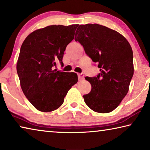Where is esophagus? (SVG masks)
<instances>
[{"mask_svg": "<svg viewBox=\"0 0 150 150\" xmlns=\"http://www.w3.org/2000/svg\"><path fill=\"white\" fill-rule=\"evenodd\" d=\"M78 79L80 80H83L84 78V75L83 73H81V74H78Z\"/></svg>", "mask_w": 150, "mask_h": 150, "instance_id": "34e87169", "label": "esophagus"}]
</instances>
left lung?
Instances as JSON below:
<instances>
[{"label": "left lung", "mask_w": 150, "mask_h": 150, "mask_svg": "<svg viewBox=\"0 0 150 150\" xmlns=\"http://www.w3.org/2000/svg\"><path fill=\"white\" fill-rule=\"evenodd\" d=\"M74 39L100 71L96 76L85 78L92 86L83 96L85 103L94 112L113 111L126 96L134 75L130 45L116 30L98 24L80 25Z\"/></svg>", "instance_id": "1"}]
</instances>
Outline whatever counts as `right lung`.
<instances>
[{
	"instance_id": "obj_1",
	"label": "right lung",
	"mask_w": 150,
	"mask_h": 150,
	"mask_svg": "<svg viewBox=\"0 0 150 150\" xmlns=\"http://www.w3.org/2000/svg\"><path fill=\"white\" fill-rule=\"evenodd\" d=\"M78 24L51 25L34 31L24 40L16 64L21 86L27 99L39 111L48 112L63 104L71 87L76 84L74 72L54 70L74 38Z\"/></svg>"
}]
</instances>
